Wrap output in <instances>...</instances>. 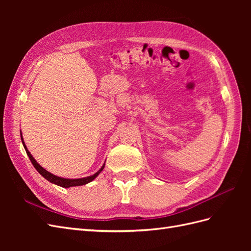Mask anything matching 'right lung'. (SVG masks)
I'll list each match as a JSON object with an SVG mask.
<instances>
[{"label":"right lung","mask_w":251,"mask_h":251,"mask_svg":"<svg viewBox=\"0 0 251 251\" xmlns=\"http://www.w3.org/2000/svg\"><path fill=\"white\" fill-rule=\"evenodd\" d=\"M21 139H22V142H23V146H24V148H25L26 153H27V155H28V157H29V159H30V161L32 162V164H33V166L35 168V170H36L37 172H39L45 179H47L48 181L51 182V183L56 184V185H58V186H62V187L68 188V187H72V186L85 185V184L89 183V182L93 181V180L98 176V175L100 174V172H101V171L103 170V168H104V163H103V165L101 166L100 170L97 171L94 175H92V176L85 177V178H79V179H67V178H62V177L55 176V175H53V174L49 173L48 171L45 170L44 168H42V166L36 162L35 159L32 157V155L30 154V151H28V149H27V147H26V144H25V142H24V139H23L22 133H21Z\"/></svg>","instance_id":"right-lung-1"}]
</instances>
